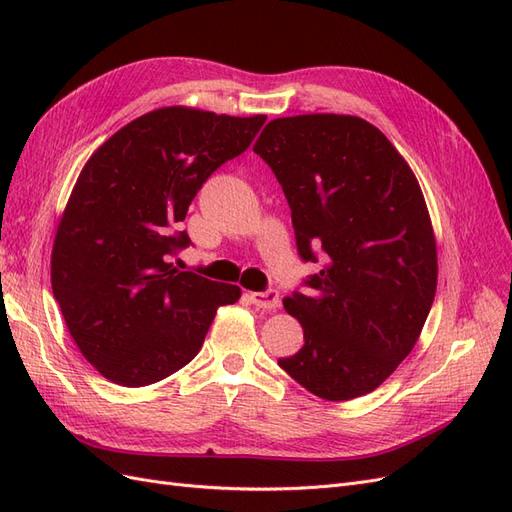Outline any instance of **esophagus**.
Listing matches in <instances>:
<instances>
[{"mask_svg":"<svg viewBox=\"0 0 512 512\" xmlns=\"http://www.w3.org/2000/svg\"><path fill=\"white\" fill-rule=\"evenodd\" d=\"M250 301L258 307V309H277L282 305L280 301V292L277 290H267V292H250Z\"/></svg>","mask_w":512,"mask_h":512,"instance_id":"obj_1","label":"esophagus"}]
</instances>
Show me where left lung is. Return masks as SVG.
<instances>
[{
    "instance_id": "left-lung-1",
    "label": "left lung",
    "mask_w": 512,
    "mask_h": 512,
    "mask_svg": "<svg viewBox=\"0 0 512 512\" xmlns=\"http://www.w3.org/2000/svg\"><path fill=\"white\" fill-rule=\"evenodd\" d=\"M254 151L280 181L297 250L320 271L284 299L303 348L280 367L327 401L367 395L414 348L438 286L436 237L408 162L376 126L314 113L269 121Z\"/></svg>"
}]
</instances>
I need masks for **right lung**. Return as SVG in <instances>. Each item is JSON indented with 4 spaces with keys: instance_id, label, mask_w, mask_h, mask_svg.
Returning a JSON list of instances; mask_svg holds the SVG:
<instances>
[{
    "instance_id": "obj_1",
    "label": "right lung",
    "mask_w": 512,
    "mask_h": 512,
    "mask_svg": "<svg viewBox=\"0 0 512 512\" xmlns=\"http://www.w3.org/2000/svg\"><path fill=\"white\" fill-rule=\"evenodd\" d=\"M267 121L166 106L130 121L87 160L61 215L51 286L85 359L121 386L188 365L241 288L177 271V230L203 183Z\"/></svg>"
}]
</instances>
